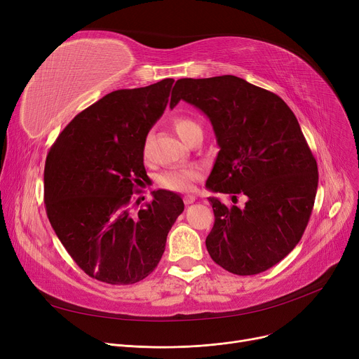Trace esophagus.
<instances>
[{
  "label": "esophagus",
  "instance_id": "1",
  "mask_svg": "<svg viewBox=\"0 0 359 359\" xmlns=\"http://www.w3.org/2000/svg\"><path fill=\"white\" fill-rule=\"evenodd\" d=\"M196 201V196L195 195H184L183 196V202L186 203V205H191V203H194Z\"/></svg>",
  "mask_w": 359,
  "mask_h": 359
}]
</instances>
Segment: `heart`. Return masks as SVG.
<instances>
[{
    "mask_svg": "<svg viewBox=\"0 0 359 359\" xmlns=\"http://www.w3.org/2000/svg\"><path fill=\"white\" fill-rule=\"evenodd\" d=\"M173 129L186 144L191 141L196 134H202L201 126L191 118L177 116L173 121ZM142 156L144 158L149 157V137L145 138L142 144ZM202 177V170L199 167H180V168H170L158 177V184L167 191L173 192H189L194 189L196 180Z\"/></svg>",
    "mask_w": 359,
    "mask_h": 359,
    "instance_id": "heart-1",
    "label": "heart"
}]
</instances>
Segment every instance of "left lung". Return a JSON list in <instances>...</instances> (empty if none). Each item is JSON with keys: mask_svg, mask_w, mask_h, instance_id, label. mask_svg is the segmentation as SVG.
I'll list each match as a JSON object with an SVG mask.
<instances>
[{"mask_svg": "<svg viewBox=\"0 0 359 359\" xmlns=\"http://www.w3.org/2000/svg\"><path fill=\"white\" fill-rule=\"evenodd\" d=\"M180 100L210 118L219 145L206 187L248 196L244 208L210 198V256L236 275L268 271L303 237L317 192V163L295 115L275 93L234 75L180 79L170 107Z\"/></svg>", "mask_w": 359, "mask_h": 359, "instance_id": "obj_1", "label": "left lung"}]
</instances>
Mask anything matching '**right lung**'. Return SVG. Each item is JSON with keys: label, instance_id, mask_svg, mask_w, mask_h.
<instances>
[{"label": "right lung", "instance_id": "1", "mask_svg": "<svg viewBox=\"0 0 359 359\" xmlns=\"http://www.w3.org/2000/svg\"><path fill=\"white\" fill-rule=\"evenodd\" d=\"M173 79L106 94L80 111L50 147L45 208L55 234L93 279L129 285L156 269L167 234L184 205L153 192L138 208L132 194L145 180L142 144L164 113Z\"/></svg>", "mask_w": 359, "mask_h": 359}]
</instances>
